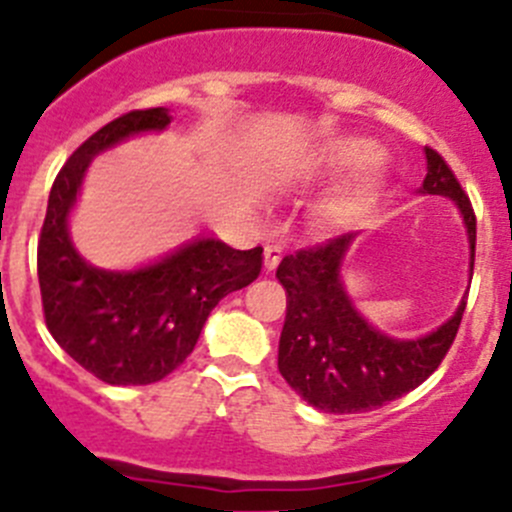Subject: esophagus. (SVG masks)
Listing matches in <instances>:
<instances>
[{
	"label": "esophagus",
	"mask_w": 512,
	"mask_h": 512,
	"mask_svg": "<svg viewBox=\"0 0 512 512\" xmlns=\"http://www.w3.org/2000/svg\"><path fill=\"white\" fill-rule=\"evenodd\" d=\"M264 264H266V269H269V271H274L276 266L281 264V246H276V243H271V246H266V251H264Z\"/></svg>",
	"instance_id": "obj_1"
}]
</instances>
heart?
Wrapping results in <instances>:
<instances>
[{
	"label": "heart",
	"mask_w": 512,
	"mask_h": 512,
	"mask_svg": "<svg viewBox=\"0 0 512 512\" xmlns=\"http://www.w3.org/2000/svg\"><path fill=\"white\" fill-rule=\"evenodd\" d=\"M379 155L377 143L369 138H359V135H342V138L326 140L321 143L314 153L309 155L304 165L306 178L311 180H334L339 175L357 170L362 165L374 163ZM379 191L377 173L359 175V178L349 180L347 186L334 191L326 198L319 208V218L326 228H344L369 208Z\"/></svg>",
	"instance_id": "1"
}]
</instances>
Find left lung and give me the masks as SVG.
I'll use <instances>...</instances> for the list:
<instances>
[{
  "label": "left lung",
  "mask_w": 512,
  "mask_h": 512,
  "mask_svg": "<svg viewBox=\"0 0 512 512\" xmlns=\"http://www.w3.org/2000/svg\"><path fill=\"white\" fill-rule=\"evenodd\" d=\"M422 196L455 201L470 241V279L475 266V213L440 153L425 148ZM357 233L284 256L276 279L286 289V321L279 339V372L311 407L332 415L377 410L420 387L445 359L460 329L465 299L435 332L394 339L369 324L354 306L342 266Z\"/></svg>",
  "instance_id": "8db88e82"
}]
</instances>
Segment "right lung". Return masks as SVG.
Listing matches in <instances>:
<instances>
[{"label": "right lung", "mask_w": 512, "mask_h": 512, "mask_svg": "<svg viewBox=\"0 0 512 512\" xmlns=\"http://www.w3.org/2000/svg\"><path fill=\"white\" fill-rule=\"evenodd\" d=\"M165 107L133 110L107 123L57 173L37 246L45 321L55 342L107 384L168 377L196 347L213 306L259 279L264 248L236 251L198 236L138 269L87 264L70 238V213L92 158L170 125Z\"/></svg>", "instance_id": "obj_1"}]
</instances>
